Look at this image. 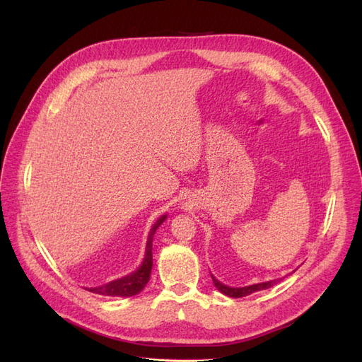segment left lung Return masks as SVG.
Listing matches in <instances>:
<instances>
[{
  "mask_svg": "<svg viewBox=\"0 0 362 362\" xmlns=\"http://www.w3.org/2000/svg\"><path fill=\"white\" fill-rule=\"evenodd\" d=\"M213 282L216 288L223 293L225 296H229V298H245V296H249L252 293L255 291H261V290H266V288H270L275 286V284H278L281 279H276V281H267V282H261V284H254V286H247V287H238V288H233V287H228L225 286V284H222L221 281H217L213 275Z\"/></svg>",
  "mask_w": 362,
  "mask_h": 362,
  "instance_id": "obj_1",
  "label": "left lung"
}]
</instances>
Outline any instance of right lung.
I'll return each mask as SVG.
<instances>
[{"label":"right lung","mask_w":362,"mask_h":362,"mask_svg":"<svg viewBox=\"0 0 362 362\" xmlns=\"http://www.w3.org/2000/svg\"><path fill=\"white\" fill-rule=\"evenodd\" d=\"M166 217H168L166 214L161 216L158 221L152 225L149 235H148V242H146L145 258H144V261H141V264L137 270L129 273L128 276L112 281L101 287L90 288L89 291L96 293V294H103V296H119V298H129V296H136L141 290H144L151 278V270H152V240H154V234L157 231V228L164 221H166Z\"/></svg>","instance_id":"obj_1"}]
</instances>
